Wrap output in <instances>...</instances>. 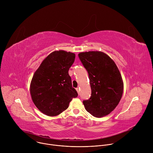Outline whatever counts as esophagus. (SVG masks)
I'll return each mask as SVG.
<instances>
[{"label":"esophagus","mask_w":153,"mask_h":153,"mask_svg":"<svg viewBox=\"0 0 153 153\" xmlns=\"http://www.w3.org/2000/svg\"><path fill=\"white\" fill-rule=\"evenodd\" d=\"M79 90H80V88H79V87H77V88H76V91H77L78 94H79Z\"/></svg>","instance_id":"obj_1"}]
</instances>
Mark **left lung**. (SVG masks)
<instances>
[{"label":"left lung","mask_w":153,"mask_h":153,"mask_svg":"<svg viewBox=\"0 0 153 153\" xmlns=\"http://www.w3.org/2000/svg\"><path fill=\"white\" fill-rule=\"evenodd\" d=\"M88 73L91 96L83 103L85 110L96 117L111 113L123 93V82L114 60L106 53L92 51L78 54Z\"/></svg>","instance_id":"8db88e82"}]
</instances>
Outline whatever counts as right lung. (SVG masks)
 Listing matches in <instances>:
<instances>
[{
	"instance_id": "obj_1",
	"label": "right lung",
	"mask_w": 153,
	"mask_h": 153,
	"mask_svg": "<svg viewBox=\"0 0 153 153\" xmlns=\"http://www.w3.org/2000/svg\"><path fill=\"white\" fill-rule=\"evenodd\" d=\"M73 53L54 51L42 61L31 81L30 91L38 110L48 116L66 110L78 94L72 87L68 70L75 60Z\"/></svg>"
}]
</instances>
